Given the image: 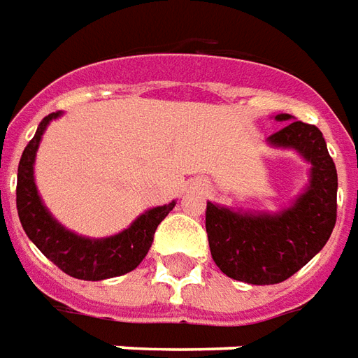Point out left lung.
Wrapping results in <instances>:
<instances>
[{
    "instance_id": "obj_1",
    "label": "left lung",
    "mask_w": 358,
    "mask_h": 358,
    "mask_svg": "<svg viewBox=\"0 0 358 358\" xmlns=\"http://www.w3.org/2000/svg\"><path fill=\"white\" fill-rule=\"evenodd\" d=\"M288 122L268 145L294 148L311 162V179L288 210L233 211L208 202L206 233L213 262L227 276L248 284H278L296 275L324 248L338 215V171L317 125Z\"/></svg>"
}]
</instances>
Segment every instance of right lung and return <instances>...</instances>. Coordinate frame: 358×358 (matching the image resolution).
Listing matches in <instances>:
<instances>
[{"instance_id": "right-lung-1", "label": "right lung", "mask_w": 358, "mask_h": 358, "mask_svg": "<svg viewBox=\"0 0 358 358\" xmlns=\"http://www.w3.org/2000/svg\"><path fill=\"white\" fill-rule=\"evenodd\" d=\"M59 116L61 112H53L41 120L34 139L26 145L20 156L17 176L18 219L28 238L62 273L80 280H104L125 275L145 259L152 246L156 229L176 208V202L145 211L133 221L129 229L108 238H85L64 229L47 211L34 182V160L41 135L47 124Z\"/></svg>"}]
</instances>
